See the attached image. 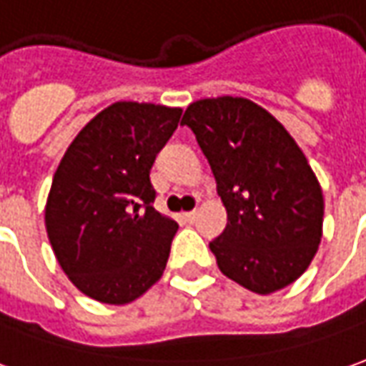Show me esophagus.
I'll return each instance as SVG.
<instances>
[{
	"mask_svg": "<svg viewBox=\"0 0 366 366\" xmlns=\"http://www.w3.org/2000/svg\"><path fill=\"white\" fill-rule=\"evenodd\" d=\"M183 219H185L187 223H193V221L197 219V209H193V211H187V213H183Z\"/></svg>",
	"mask_w": 366,
	"mask_h": 366,
	"instance_id": "esophagus-1",
	"label": "esophagus"
}]
</instances>
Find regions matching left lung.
Masks as SVG:
<instances>
[{"instance_id":"8db88e82","label":"left lung","mask_w":366,"mask_h":366,"mask_svg":"<svg viewBox=\"0 0 366 366\" xmlns=\"http://www.w3.org/2000/svg\"><path fill=\"white\" fill-rule=\"evenodd\" d=\"M207 157L227 227L209 243L221 273L259 295L297 281L321 243V185L283 125L243 97L191 103L181 119Z\"/></svg>"}]
</instances>
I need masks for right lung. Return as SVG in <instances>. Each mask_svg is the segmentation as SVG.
Returning <instances> with one entry per match:
<instances>
[{"label": "right lung", "mask_w": 366, "mask_h": 366, "mask_svg": "<svg viewBox=\"0 0 366 366\" xmlns=\"http://www.w3.org/2000/svg\"><path fill=\"white\" fill-rule=\"evenodd\" d=\"M181 109L119 102L93 117L53 177L45 227L71 283L95 301L125 305L157 283L179 225L155 211L151 167Z\"/></svg>", "instance_id": "right-lung-1"}]
</instances>
